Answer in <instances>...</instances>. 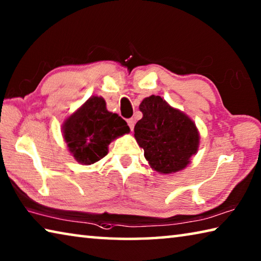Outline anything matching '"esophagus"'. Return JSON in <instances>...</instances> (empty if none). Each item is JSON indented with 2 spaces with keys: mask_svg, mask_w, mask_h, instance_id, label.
I'll return each instance as SVG.
<instances>
[{
  "mask_svg": "<svg viewBox=\"0 0 261 261\" xmlns=\"http://www.w3.org/2000/svg\"><path fill=\"white\" fill-rule=\"evenodd\" d=\"M135 124H136V121H135V118H129V120H127V125L130 126V129H131V130H134Z\"/></svg>",
  "mask_w": 261,
  "mask_h": 261,
  "instance_id": "obj_1",
  "label": "esophagus"
}]
</instances>
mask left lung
Segmentation results:
<instances>
[{"instance_id":"1","label":"left lung","mask_w":261,"mask_h":261,"mask_svg":"<svg viewBox=\"0 0 261 261\" xmlns=\"http://www.w3.org/2000/svg\"><path fill=\"white\" fill-rule=\"evenodd\" d=\"M139 109L143 118L135 125V138L149 166L160 174L184 169L199 147L194 122L159 95L145 98Z\"/></svg>"}]
</instances>
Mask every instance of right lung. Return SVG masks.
Returning <instances> with one entry per match:
<instances>
[{"instance_id": "1", "label": "right lung", "mask_w": 261, "mask_h": 261, "mask_svg": "<svg viewBox=\"0 0 261 261\" xmlns=\"http://www.w3.org/2000/svg\"><path fill=\"white\" fill-rule=\"evenodd\" d=\"M63 137L77 162L92 165L107 155L114 139L129 134L130 127L117 114L106 108L101 96H91L64 121Z\"/></svg>"}]
</instances>
